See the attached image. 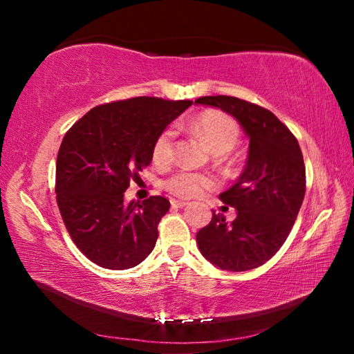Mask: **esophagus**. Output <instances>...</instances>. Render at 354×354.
<instances>
[{
	"label": "esophagus",
	"instance_id": "esophagus-1",
	"mask_svg": "<svg viewBox=\"0 0 354 354\" xmlns=\"http://www.w3.org/2000/svg\"><path fill=\"white\" fill-rule=\"evenodd\" d=\"M170 203H171V207H184V206H187V201H183V200H170Z\"/></svg>",
	"mask_w": 354,
	"mask_h": 354
}]
</instances>
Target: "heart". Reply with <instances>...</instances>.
<instances>
[{"label":"heart","instance_id":"heart-1","mask_svg":"<svg viewBox=\"0 0 354 354\" xmlns=\"http://www.w3.org/2000/svg\"><path fill=\"white\" fill-rule=\"evenodd\" d=\"M192 129L200 134L212 148L214 153H227L234 148L239 140V124L232 117L220 111H205L192 122ZM173 139L175 131L171 128L164 129L159 133L153 142L151 154L154 162L164 164L169 162L173 156ZM215 184L214 178L205 173L194 171H178L165 181V189L173 195L192 198L211 189Z\"/></svg>","mask_w":354,"mask_h":354}]
</instances>
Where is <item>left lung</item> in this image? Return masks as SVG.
<instances>
[{"instance_id": "8db88e82", "label": "left lung", "mask_w": 354, "mask_h": 354, "mask_svg": "<svg viewBox=\"0 0 354 354\" xmlns=\"http://www.w3.org/2000/svg\"><path fill=\"white\" fill-rule=\"evenodd\" d=\"M195 103L230 113L250 139L242 175L220 194L237 211L236 220L227 223L212 212L211 223L196 232V243L221 270H251L274 256L295 223L306 192L301 149L289 128L261 106L226 95L201 97Z\"/></svg>"}]
</instances>
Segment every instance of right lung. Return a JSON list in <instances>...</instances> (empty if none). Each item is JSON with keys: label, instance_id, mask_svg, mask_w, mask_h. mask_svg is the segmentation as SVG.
Here are the masks:
<instances>
[{"label": "right lung", "instance_id": "right-lung-1", "mask_svg": "<svg viewBox=\"0 0 354 354\" xmlns=\"http://www.w3.org/2000/svg\"><path fill=\"white\" fill-rule=\"evenodd\" d=\"M192 101L137 97L93 107L71 127L56 162V198L71 241L111 270L151 253L169 212L164 196L124 203L129 183L153 159V142Z\"/></svg>", "mask_w": 354, "mask_h": 354}]
</instances>
